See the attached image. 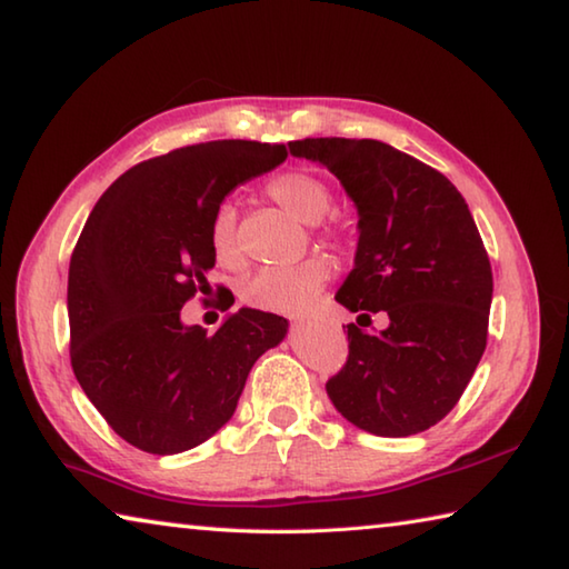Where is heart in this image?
Instances as JSON below:
<instances>
[{
	"label": "heart",
	"instance_id": "heart-1",
	"mask_svg": "<svg viewBox=\"0 0 569 569\" xmlns=\"http://www.w3.org/2000/svg\"><path fill=\"white\" fill-rule=\"evenodd\" d=\"M268 196L298 221L318 223L330 209V189L313 173L288 171L268 181ZM211 251L221 266H236L241 261V246L236 236L233 203H221L211 219ZM333 263L323 256L306 258L293 266L261 268L241 286V298L251 308L268 313H301L320 291Z\"/></svg>",
	"mask_w": 569,
	"mask_h": 569
}]
</instances>
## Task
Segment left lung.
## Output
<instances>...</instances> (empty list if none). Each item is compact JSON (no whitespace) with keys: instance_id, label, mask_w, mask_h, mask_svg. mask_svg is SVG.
<instances>
[{"instance_id":"1","label":"left lung","mask_w":569,"mask_h":569,"mask_svg":"<svg viewBox=\"0 0 569 569\" xmlns=\"http://www.w3.org/2000/svg\"><path fill=\"white\" fill-rule=\"evenodd\" d=\"M296 159L326 167L358 211L356 263L336 301L388 328L348 326V360L326 383L336 410L380 438H406L456 408L488 343L492 271L460 191L376 139H303ZM363 326V323H360Z\"/></svg>"}]
</instances>
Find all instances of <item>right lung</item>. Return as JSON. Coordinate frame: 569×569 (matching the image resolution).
Instances as JSON below:
<instances>
[{
	"mask_svg": "<svg viewBox=\"0 0 569 569\" xmlns=\"http://www.w3.org/2000/svg\"><path fill=\"white\" fill-rule=\"evenodd\" d=\"M281 143L221 139L149 159L101 193L69 263L71 368L111 430L177 456L231 420L251 368L288 333L256 308L213 336L181 308L216 266L211 219L236 186L286 161Z\"/></svg>",
	"mask_w": 569,
	"mask_h": 569,
	"instance_id": "add662e5",
	"label": "right lung"
}]
</instances>
